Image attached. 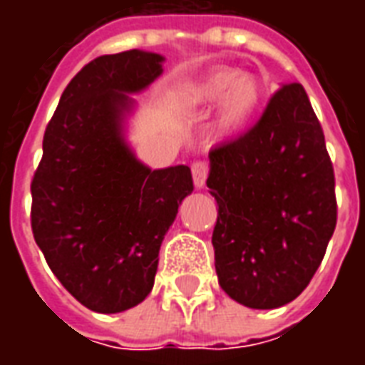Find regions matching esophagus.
<instances>
[{"label":"esophagus","mask_w":365,"mask_h":365,"mask_svg":"<svg viewBox=\"0 0 365 365\" xmlns=\"http://www.w3.org/2000/svg\"><path fill=\"white\" fill-rule=\"evenodd\" d=\"M191 174H193V183H195V187L201 190L207 182V174H209V164L203 162V160H199V162H193V166H191Z\"/></svg>","instance_id":"obj_1"}]
</instances>
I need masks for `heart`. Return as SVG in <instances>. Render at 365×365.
Returning a JSON list of instances; mask_svg holds the SVG:
<instances>
[{"label":"heart","mask_w":365,"mask_h":365,"mask_svg":"<svg viewBox=\"0 0 365 365\" xmlns=\"http://www.w3.org/2000/svg\"><path fill=\"white\" fill-rule=\"evenodd\" d=\"M191 107L209 111L217 105V133L237 135L258 115L264 101V88L258 78L242 76L235 68H222L197 82L187 93Z\"/></svg>","instance_id":"b5f03b06"}]
</instances>
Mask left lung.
Masks as SVG:
<instances>
[{
  "label": "left lung",
  "mask_w": 365,
  "mask_h": 365,
  "mask_svg": "<svg viewBox=\"0 0 365 365\" xmlns=\"http://www.w3.org/2000/svg\"><path fill=\"white\" fill-rule=\"evenodd\" d=\"M209 162L219 285L250 309L287 305L313 279L336 227L334 170L303 86H282L260 120Z\"/></svg>",
  "instance_id": "8db88e82"
}]
</instances>
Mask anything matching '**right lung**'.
Segmentation results:
<instances>
[{"label":"right lung","mask_w":365,"mask_h":365,"mask_svg":"<svg viewBox=\"0 0 365 365\" xmlns=\"http://www.w3.org/2000/svg\"><path fill=\"white\" fill-rule=\"evenodd\" d=\"M164 56L125 51L91 60L46 125L31 183V227L46 264L83 307L120 313L146 299L191 170H150L123 135L135 101L162 74Z\"/></svg>","instance_id":"1"}]
</instances>
